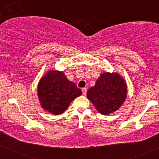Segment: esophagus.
<instances>
[{
    "label": "esophagus",
    "instance_id": "34e87169",
    "mask_svg": "<svg viewBox=\"0 0 159 159\" xmlns=\"http://www.w3.org/2000/svg\"><path fill=\"white\" fill-rule=\"evenodd\" d=\"M86 91H87V89L86 88H83L82 89V93H83V94H84V95L86 94Z\"/></svg>",
    "mask_w": 159,
    "mask_h": 159
}]
</instances>
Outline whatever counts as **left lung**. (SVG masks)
Here are the masks:
<instances>
[{
    "instance_id": "obj_1",
    "label": "left lung",
    "mask_w": 159,
    "mask_h": 159,
    "mask_svg": "<svg viewBox=\"0 0 159 159\" xmlns=\"http://www.w3.org/2000/svg\"><path fill=\"white\" fill-rule=\"evenodd\" d=\"M127 91L126 82L119 73L106 72L89 89L86 96L99 113L107 115L123 104Z\"/></svg>"
}]
</instances>
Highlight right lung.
<instances>
[{
	"label": "right lung",
	"instance_id": "obj_1",
	"mask_svg": "<svg viewBox=\"0 0 159 159\" xmlns=\"http://www.w3.org/2000/svg\"><path fill=\"white\" fill-rule=\"evenodd\" d=\"M82 94L75 83L67 79L62 71L50 70L37 86V95L42 108L55 115L66 111L70 102Z\"/></svg>",
	"mask_w": 159,
	"mask_h": 159
}]
</instances>
